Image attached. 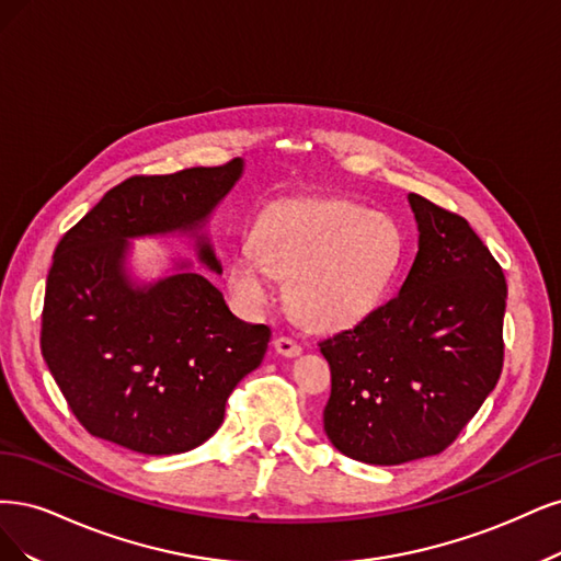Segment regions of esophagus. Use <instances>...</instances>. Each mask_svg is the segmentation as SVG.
Wrapping results in <instances>:
<instances>
[{
    "mask_svg": "<svg viewBox=\"0 0 561 561\" xmlns=\"http://www.w3.org/2000/svg\"><path fill=\"white\" fill-rule=\"evenodd\" d=\"M275 352L277 354H282V356H298L300 352H302V347L298 345L296 340H291V337H277L275 340Z\"/></svg>",
    "mask_w": 561,
    "mask_h": 561,
    "instance_id": "1",
    "label": "esophagus"
}]
</instances>
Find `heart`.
Masks as SVG:
<instances>
[{
  "mask_svg": "<svg viewBox=\"0 0 561 561\" xmlns=\"http://www.w3.org/2000/svg\"><path fill=\"white\" fill-rule=\"evenodd\" d=\"M405 251L391 214L354 201H300L267 209L228 263V282L244 305L273 300V279H288L286 298L307 327H354L385 300Z\"/></svg>",
  "mask_w": 561,
  "mask_h": 561,
  "instance_id": "obj_1",
  "label": "heart"
}]
</instances>
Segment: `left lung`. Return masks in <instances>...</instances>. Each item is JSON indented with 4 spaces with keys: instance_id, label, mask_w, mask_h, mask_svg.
Segmentation results:
<instances>
[{
    "instance_id": "obj_1",
    "label": "left lung",
    "mask_w": 561,
    "mask_h": 561,
    "mask_svg": "<svg viewBox=\"0 0 561 561\" xmlns=\"http://www.w3.org/2000/svg\"><path fill=\"white\" fill-rule=\"evenodd\" d=\"M408 203L420 249L399 296L319 342L331 366L323 431L375 466L440 455L503 368L501 265L459 214L417 193Z\"/></svg>"
}]
</instances>
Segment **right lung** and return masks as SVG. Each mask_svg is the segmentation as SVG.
<instances>
[{"mask_svg":"<svg viewBox=\"0 0 561 561\" xmlns=\"http://www.w3.org/2000/svg\"><path fill=\"white\" fill-rule=\"evenodd\" d=\"M219 168L130 176L69 228L53 254L42 354L71 412L95 438L139 455H182L211 438L270 329L234 317L186 261L151 284L125 273L128 240L191 232L197 259L221 263L201 228L242 176Z\"/></svg>","mask_w":561,"mask_h":561,"instance_id":"1","label":"right lung"}]
</instances>
